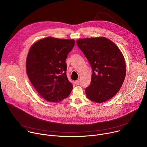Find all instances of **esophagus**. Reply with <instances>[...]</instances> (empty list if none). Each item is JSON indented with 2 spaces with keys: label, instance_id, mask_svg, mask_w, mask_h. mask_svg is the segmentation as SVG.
I'll use <instances>...</instances> for the list:
<instances>
[{
  "label": "esophagus",
  "instance_id": "obj_1",
  "mask_svg": "<svg viewBox=\"0 0 147 147\" xmlns=\"http://www.w3.org/2000/svg\"><path fill=\"white\" fill-rule=\"evenodd\" d=\"M75 84H76V86H78V85L80 84V81H79L78 80H76V81H75Z\"/></svg>",
  "mask_w": 147,
  "mask_h": 147
}]
</instances>
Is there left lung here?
Segmentation results:
<instances>
[{
	"label": "left lung",
	"instance_id": "8db88e82",
	"mask_svg": "<svg viewBox=\"0 0 147 147\" xmlns=\"http://www.w3.org/2000/svg\"><path fill=\"white\" fill-rule=\"evenodd\" d=\"M77 44L92 67L87 98L96 103L105 102L120 90L125 76L124 56L110 39L103 36L78 39Z\"/></svg>",
	"mask_w": 147,
	"mask_h": 147
}]
</instances>
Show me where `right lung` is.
<instances>
[{
	"label": "right lung",
	"mask_w": 147,
	"mask_h": 147,
	"mask_svg": "<svg viewBox=\"0 0 147 147\" xmlns=\"http://www.w3.org/2000/svg\"><path fill=\"white\" fill-rule=\"evenodd\" d=\"M74 44V39L49 36L38 40L29 50L27 74L37 92L48 101L60 102L72 91L65 61Z\"/></svg>",
	"instance_id": "right-lung-1"
}]
</instances>
